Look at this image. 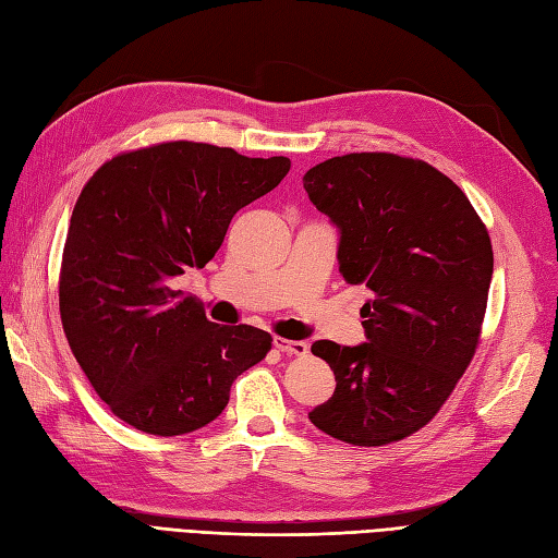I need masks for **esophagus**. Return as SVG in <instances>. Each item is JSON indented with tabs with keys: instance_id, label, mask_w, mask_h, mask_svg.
<instances>
[{
	"instance_id": "esophagus-1",
	"label": "esophagus",
	"mask_w": 558,
	"mask_h": 558,
	"mask_svg": "<svg viewBox=\"0 0 558 558\" xmlns=\"http://www.w3.org/2000/svg\"><path fill=\"white\" fill-rule=\"evenodd\" d=\"M275 348L279 350V352H283V355H289V357H293V355H298V357H303L305 352H307V343H303V341H289V338H275Z\"/></svg>"
}]
</instances>
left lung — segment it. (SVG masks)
Here are the masks:
<instances>
[{
    "label": "left lung",
    "mask_w": 558,
    "mask_h": 558,
    "mask_svg": "<svg viewBox=\"0 0 558 558\" xmlns=\"http://www.w3.org/2000/svg\"><path fill=\"white\" fill-rule=\"evenodd\" d=\"M303 186L338 229V271L369 289L364 343H312L336 390L307 416L350 445L402 440L438 414L478 345L490 236L464 192L424 160L336 156Z\"/></svg>",
    "instance_id": "left-lung-1"
}]
</instances>
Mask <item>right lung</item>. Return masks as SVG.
<instances>
[{
    "label": "right lung",
    "mask_w": 558,
    "mask_h": 558,
    "mask_svg": "<svg viewBox=\"0 0 558 558\" xmlns=\"http://www.w3.org/2000/svg\"><path fill=\"white\" fill-rule=\"evenodd\" d=\"M289 170L283 156L168 142L104 162L85 184L63 248L61 322L125 424L162 438L208 426L234 378L267 355V331L210 322L172 281L206 267L236 210Z\"/></svg>",
    "instance_id": "1"
}]
</instances>
